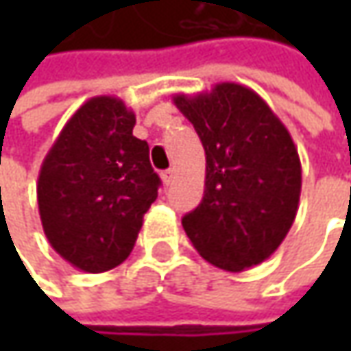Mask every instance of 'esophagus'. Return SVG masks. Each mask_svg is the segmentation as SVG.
Masks as SVG:
<instances>
[{"mask_svg": "<svg viewBox=\"0 0 351 351\" xmlns=\"http://www.w3.org/2000/svg\"><path fill=\"white\" fill-rule=\"evenodd\" d=\"M171 180H173V168L162 171V182L166 183V185H169V183H171Z\"/></svg>", "mask_w": 351, "mask_h": 351, "instance_id": "1", "label": "esophagus"}]
</instances>
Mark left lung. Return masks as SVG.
<instances>
[{
	"label": "left lung",
	"mask_w": 351,
	"mask_h": 351,
	"mask_svg": "<svg viewBox=\"0 0 351 351\" xmlns=\"http://www.w3.org/2000/svg\"><path fill=\"white\" fill-rule=\"evenodd\" d=\"M205 148V193L182 219L213 265L244 271L283 242L299 209L301 160L289 130L262 97L224 82L209 93L173 97Z\"/></svg>",
	"instance_id": "1"
}]
</instances>
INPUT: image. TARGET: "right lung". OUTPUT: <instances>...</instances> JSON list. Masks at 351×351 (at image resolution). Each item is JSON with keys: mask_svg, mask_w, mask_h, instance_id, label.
I'll return each instance as SVG.
<instances>
[{"mask_svg": "<svg viewBox=\"0 0 351 351\" xmlns=\"http://www.w3.org/2000/svg\"><path fill=\"white\" fill-rule=\"evenodd\" d=\"M134 113L119 97L86 101L40 166L36 199L50 246L88 274L128 258L160 178L148 144L132 136Z\"/></svg>", "mask_w": 351, "mask_h": 351, "instance_id": "1", "label": "right lung"}]
</instances>
